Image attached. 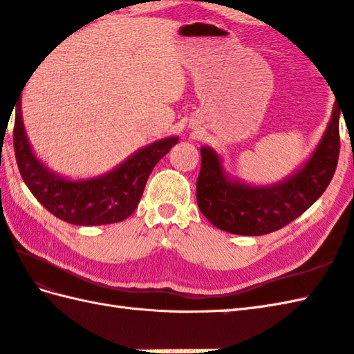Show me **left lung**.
Returning a JSON list of instances; mask_svg holds the SVG:
<instances>
[{"instance_id": "obj_1", "label": "left lung", "mask_w": 354, "mask_h": 354, "mask_svg": "<svg viewBox=\"0 0 354 354\" xmlns=\"http://www.w3.org/2000/svg\"><path fill=\"white\" fill-rule=\"evenodd\" d=\"M339 103H335L324 137L310 160L284 181L255 187L232 181L212 147H201L196 199L201 213L216 228L239 236H263L301 216L335 175L339 158Z\"/></svg>"}]
</instances>
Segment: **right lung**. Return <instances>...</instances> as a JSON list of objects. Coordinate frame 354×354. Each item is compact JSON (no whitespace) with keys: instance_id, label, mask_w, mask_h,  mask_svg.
I'll return each instance as SVG.
<instances>
[{"instance_id":"1","label":"right lung","mask_w":354,"mask_h":354,"mask_svg":"<svg viewBox=\"0 0 354 354\" xmlns=\"http://www.w3.org/2000/svg\"><path fill=\"white\" fill-rule=\"evenodd\" d=\"M15 104L13 147L21 176L33 196L51 214L73 225H108L129 217L138 205L156 162L178 142V137L155 141L106 175L71 181L50 171L35 156L22 123L21 99Z\"/></svg>"}]
</instances>
